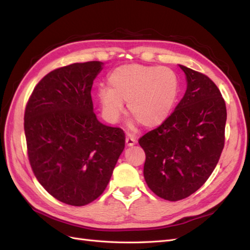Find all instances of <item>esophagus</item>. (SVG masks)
Wrapping results in <instances>:
<instances>
[{
    "label": "esophagus",
    "instance_id": "esophagus-1",
    "mask_svg": "<svg viewBox=\"0 0 250 250\" xmlns=\"http://www.w3.org/2000/svg\"><path fill=\"white\" fill-rule=\"evenodd\" d=\"M136 144V140L133 136H128L125 139V146L126 147H132Z\"/></svg>",
    "mask_w": 250,
    "mask_h": 250
}]
</instances>
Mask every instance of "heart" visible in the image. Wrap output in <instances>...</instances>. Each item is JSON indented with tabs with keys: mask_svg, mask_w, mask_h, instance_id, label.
Wrapping results in <instances>:
<instances>
[{
	"mask_svg": "<svg viewBox=\"0 0 250 250\" xmlns=\"http://www.w3.org/2000/svg\"><path fill=\"white\" fill-rule=\"evenodd\" d=\"M109 87L101 86L97 97L105 118L117 122L126 102L128 113L144 128L161 125L172 114L179 92V81L171 68L125 64L109 74Z\"/></svg>",
	"mask_w": 250,
	"mask_h": 250,
	"instance_id": "heart-1",
	"label": "heart"
}]
</instances>
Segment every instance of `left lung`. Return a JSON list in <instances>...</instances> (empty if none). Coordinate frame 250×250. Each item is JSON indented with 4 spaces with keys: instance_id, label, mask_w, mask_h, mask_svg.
Here are the masks:
<instances>
[{
    "instance_id": "8db88e82",
    "label": "left lung",
    "mask_w": 250,
    "mask_h": 250,
    "mask_svg": "<svg viewBox=\"0 0 250 250\" xmlns=\"http://www.w3.org/2000/svg\"><path fill=\"white\" fill-rule=\"evenodd\" d=\"M187 89L172 115L142 136L144 177L153 193L178 201L195 192L213 173L225 145L227 108L206 75L178 64Z\"/></svg>"
}]
</instances>
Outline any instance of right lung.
I'll return each mask as SVG.
<instances>
[{
  "mask_svg": "<svg viewBox=\"0 0 250 250\" xmlns=\"http://www.w3.org/2000/svg\"><path fill=\"white\" fill-rule=\"evenodd\" d=\"M103 62L74 63L47 74L25 107L24 133L35 177L63 203L83 206L107 187L125 133L93 113L91 89Z\"/></svg>",
  "mask_w": 250,
  "mask_h": 250,
  "instance_id": "obj_1",
  "label": "right lung"
}]
</instances>
